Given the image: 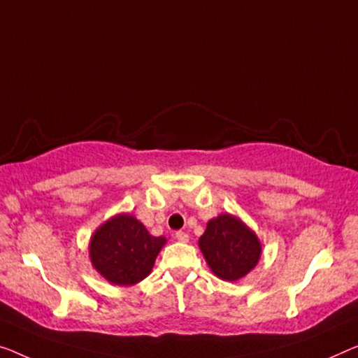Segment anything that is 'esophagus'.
<instances>
[{
  "mask_svg": "<svg viewBox=\"0 0 358 358\" xmlns=\"http://www.w3.org/2000/svg\"><path fill=\"white\" fill-rule=\"evenodd\" d=\"M175 238H177L178 241H181V243H188L189 241L188 233H185V231H175Z\"/></svg>",
  "mask_w": 358,
  "mask_h": 358,
  "instance_id": "34e87169",
  "label": "esophagus"
}]
</instances>
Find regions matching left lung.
Instances as JSON below:
<instances>
[{"instance_id": "1", "label": "left lung", "mask_w": 358, "mask_h": 358, "mask_svg": "<svg viewBox=\"0 0 358 358\" xmlns=\"http://www.w3.org/2000/svg\"><path fill=\"white\" fill-rule=\"evenodd\" d=\"M199 248L218 278L236 281L259 262L260 243L239 218L222 213L207 223Z\"/></svg>"}]
</instances>
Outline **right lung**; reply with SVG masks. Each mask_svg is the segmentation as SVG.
Returning a JSON list of instances; mask_svg holds the SVG:
<instances>
[{"label":"right lung","instance_id":"right-lung-1","mask_svg":"<svg viewBox=\"0 0 358 358\" xmlns=\"http://www.w3.org/2000/svg\"><path fill=\"white\" fill-rule=\"evenodd\" d=\"M165 238L151 236L141 222L124 213L106 222L93 234L90 257L112 285H136L151 273Z\"/></svg>","mask_w":358,"mask_h":358}]
</instances>
